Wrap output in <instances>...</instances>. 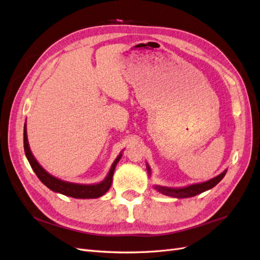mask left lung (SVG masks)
<instances>
[{"instance_id":"8db88e82","label":"left lung","mask_w":260,"mask_h":260,"mask_svg":"<svg viewBox=\"0 0 260 260\" xmlns=\"http://www.w3.org/2000/svg\"><path fill=\"white\" fill-rule=\"evenodd\" d=\"M148 176H151V168H149L148 165H146ZM226 174V169L221 172L219 176L212 178L206 182H202V183H195L191 184L188 186H183V187H168V186H160V185H154V188L164 195L171 196V198H177V199H186V198H192V196H195L198 194H201L203 192H205L207 190H210V188L217 185L220 181L223 179V177Z\"/></svg>"}]
</instances>
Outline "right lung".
Listing matches in <instances>:
<instances>
[{
	"mask_svg": "<svg viewBox=\"0 0 260 260\" xmlns=\"http://www.w3.org/2000/svg\"><path fill=\"white\" fill-rule=\"evenodd\" d=\"M23 148H25V154L31 168H32L37 177L40 179V181L44 185L48 186L53 192L60 193L62 195L70 196V198H75V199H98V198H101L102 195H104L112 185L115 168L122 156L121 153L117 156V158L113 162L111 169H109L108 175L103 181H102V182L95 183V184H79V183H73V182H67V181H62L56 177L50 175L48 171L43 169V167L37 161L35 156L30 151L26 123H25V127H23Z\"/></svg>",
	"mask_w": 260,
	"mask_h": 260,
	"instance_id": "add662e5",
	"label": "right lung"
}]
</instances>
